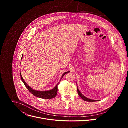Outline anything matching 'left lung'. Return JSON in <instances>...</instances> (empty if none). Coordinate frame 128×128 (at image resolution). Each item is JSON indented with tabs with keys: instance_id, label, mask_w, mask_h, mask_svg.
Instances as JSON below:
<instances>
[{
	"instance_id": "left-lung-1",
	"label": "left lung",
	"mask_w": 128,
	"mask_h": 128,
	"mask_svg": "<svg viewBox=\"0 0 128 128\" xmlns=\"http://www.w3.org/2000/svg\"><path fill=\"white\" fill-rule=\"evenodd\" d=\"M78 95L80 96V97L84 101H88V102H95V101H98V100H92V99H90L88 98H86V97H85L84 95L82 94V93H81L80 91L78 90Z\"/></svg>"
}]
</instances>
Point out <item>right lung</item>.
<instances>
[{
    "label": "right lung",
    "instance_id": "obj_1",
    "mask_svg": "<svg viewBox=\"0 0 128 128\" xmlns=\"http://www.w3.org/2000/svg\"><path fill=\"white\" fill-rule=\"evenodd\" d=\"M23 56L21 58V60L23 59ZM21 64V63H20ZM70 71H68V72H64V74H63V75L62 76L61 78V80L63 78V77L68 73H69ZM21 74V80H22V82H23V83L25 85L26 87L27 88V89L29 90V92L33 94V95H34L35 96L40 98H42V99H52L55 97L57 95V92H58V85L59 84V82L58 83V84H57V85L54 87V88H53L52 89L50 90H42V91H40V90H34L33 88H32L30 86H29L25 82V81L23 79Z\"/></svg>",
    "mask_w": 128,
    "mask_h": 128
}]
</instances>
